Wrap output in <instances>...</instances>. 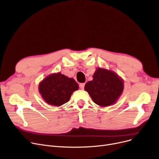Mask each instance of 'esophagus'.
<instances>
[{
	"mask_svg": "<svg viewBox=\"0 0 159 159\" xmlns=\"http://www.w3.org/2000/svg\"><path fill=\"white\" fill-rule=\"evenodd\" d=\"M80 88L81 89H84V87H85V84H80Z\"/></svg>",
	"mask_w": 159,
	"mask_h": 159,
	"instance_id": "34e87169",
	"label": "esophagus"
}]
</instances>
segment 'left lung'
<instances>
[{"instance_id": "1", "label": "left lung", "mask_w": 159, "mask_h": 159, "mask_svg": "<svg viewBox=\"0 0 159 159\" xmlns=\"http://www.w3.org/2000/svg\"><path fill=\"white\" fill-rule=\"evenodd\" d=\"M93 80L88 81L85 90L97 105L107 107L115 103L123 92L124 83L114 72L98 68Z\"/></svg>"}]
</instances>
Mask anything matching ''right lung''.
Segmentation results:
<instances>
[{"mask_svg":"<svg viewBox=\"0 0 159 159\" xmlns=\"http://www.w3.org/2000/svg\"><path fill=\"white\" fill-rule=\"evenodd\" d=\"M79 88L72 78L61 74H52L45 78L39 85V93L50 105L60 106L69 101L72 93Z\"/></svg>","mask_w":159,"mask_h":159,"instance_id":"1","label":"right lung"}]
</instances>
